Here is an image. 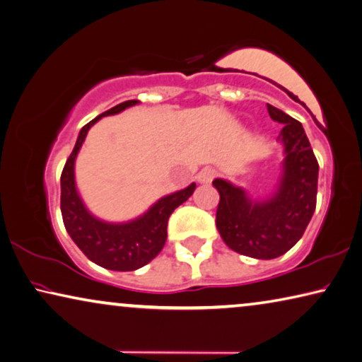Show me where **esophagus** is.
<instances>
[{
  "label": "esophagus",
  "mask_w": 362,
  "mask_h": 362,
  "mask_svg": "<svg viewBox=\"0 0 362 362\" xmlns=\"http://www.w3.org/2000/svg\"><path fill=\"white\" fill-rule=\"evenodd\" d=\"M216 176H218V171H216L215 168H211V167H205V168L199 173L197 180H199L200 182H204V185H209V182H211L213 180H215Z\"/></svg>",
  "instance_id": "34e87169"
}]
</instances>
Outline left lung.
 <instances>
[{
	"label": "left lung",
	"instance_id": "8db88e82",
	"mask_svg": "<svg viewBox=\"0 0 362 362\" xmlns=\"http://www.w3.org/2000/svg\"><path fill=\"white\" fill-rule=\"evenodd\" d=\"M272 120L284 125L279 138L286 146L279 191L264 202H250L240 187L224 180L213 186L220 192L216 228L234 252L258 259H272L301 239L316 210L319 163L305 129L286 112L266 104Z\"/></svg>",
	"mask_w": 362,
	"mask_h": 362
}]
</instances>
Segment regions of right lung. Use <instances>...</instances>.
Listing matches in <instances>:
<instances>
[{
  "label": "right lung",
  "instance_id": "1",
  "mask_svg": "<svg viewBox=\"0 0 362 362\" xmlns=\"http://www.w3.org/2000/svg\"><path fill=\"white\" fill-rule=\"evenodd\" d=\"M138 100H125L81 128L72 153L64 165L61 175V211L64 226L69 235L85 253L88 259L112 271H134L152 262L167 242L168 218L182 202L191 197L195 185L192 182L182 191H177L160 199L144 216L125 224H109L91 216L83 205L75 189L74 163L88 129L100 117L114 115L125 110Z\"/></svg>",
  "mask_w": 362,
  "mask_h": 362
}]
</instances>
